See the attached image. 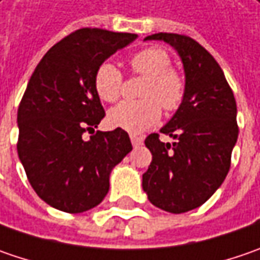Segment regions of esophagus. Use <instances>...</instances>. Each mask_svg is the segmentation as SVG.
Listing matches in <instances>:
<instances>
[{"mask_svg":"<svg viewBox=\"0 0 260 260\" xmlns=\"http://www.w3.org/2000/svg\"><path fill=\"white\" fill-rule=\"evenodd\" d=\"M129 138H131V142H132V145H134V147H140V145L142 144V141H144V138H142V137L134 135V134H131Z\"/></svg>","mask_w":260,"mask_h":260,"instance_id":"esophagus-1","label":"esophagus"}]
</instances>
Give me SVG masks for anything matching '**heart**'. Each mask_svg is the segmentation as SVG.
<instances>
[{"instance_id": "b5f03b06", "label": "heart", "mask_w": 260, "mask_h": 260, "mask_svg": "<svg viewBox=\"0 0 260 260\" xmlns=\"http://www.w3.org/2000/svg\"><path fill=\"white\" fill-rule=\"evenodd\" d=\"M131 70L145 77L138 102H122L108 113L110 126L140 134L154 126L161 116V108L175 112L185 97V80L172 67V58L160 48H147L129 59ZM93 84L96 94L106 103L116 102L122 90V74L118 67L105 61L97 67ZM162 106L160 107L159 105Z\"/></svg>"}]
</instances>
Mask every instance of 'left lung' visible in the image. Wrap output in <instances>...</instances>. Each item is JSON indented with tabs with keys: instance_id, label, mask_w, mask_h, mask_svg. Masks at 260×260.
Wrapping results in <instances>:
<instances>
[{
	"instance_id": "1",
	"label": "left lung",
	"mask_w": 260,
	"mask_h": 260,
	"mask_svg": "<svg viewBox=\"0 0 260 260\" xmlns=\"http://www.w3.org/2000/svg\"><path fill=\"white\" fill-rule=\"evenodd\" d=\"M145 40L173 46L185 70V97L160 132L145 138L152 160L142 175V189L157 208L182 214L205 204L230 170L239 137L233 90L214 56L185 35L155 33Z\"/></svg>"
}]
</instances>
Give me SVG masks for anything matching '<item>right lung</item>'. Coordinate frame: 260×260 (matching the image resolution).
I'll return each mask as SVG.
<instances>
[{"label":"right lung","mask_w":260,"mask_h":260,"mask_svg":"<svg viewBox=\"0 0 260 260\" xmlns=\"http://www.w3.org/2000/svg\"><path fill=\"white\" fill-rule=\"evenodd\" d=\"M135 39L75 30L45 53L28 80L17 112L18 158L38 197L53 208L78 214L97 207L112 169L132 150L123 129L83 135L105 118L93 84L97 67Z\"/></svg>","instance_id":"obj_1"}]
</instances>
